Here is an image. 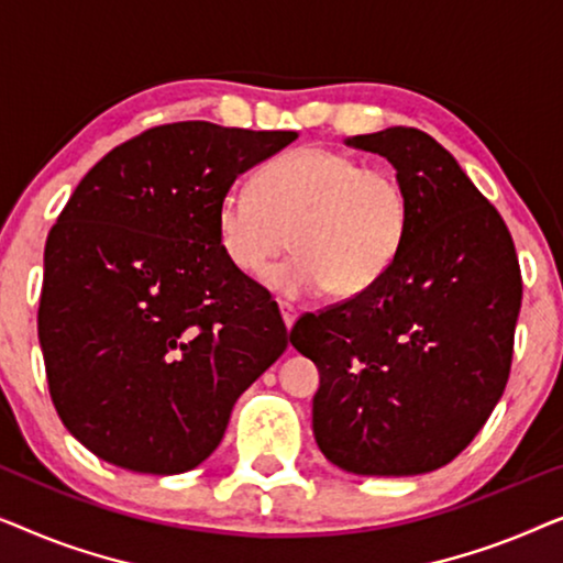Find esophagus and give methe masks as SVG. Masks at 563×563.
Masks as SVG:
<instances>
[{
    "label": "esophagus",
    "instance_id": "obj_1",
    "mask_svg": "<svg viewBox=\"0 0 563 563\" xmlns=\"http://www.w3.org/2000/svg\"><path fill=\"white\" fill-rule=\"evenodd\" d=\"M279 312H282V322H284V328L291 330V325H295V320H297V310H295V307H289V305H279Z\"/></svg>",
    "mask_w": 563,
    "mask_h": 563
}]
</instances>
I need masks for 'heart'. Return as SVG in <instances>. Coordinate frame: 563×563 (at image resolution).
<instances>
[{"label":"heart","instance_id":"b5f03b06","mask_svg":"<svg viewBox=\"0 0 563 563\" xmlns=\"http://www.w3.org/2000/svg\"><path fill=\"white\" fill-rule=\"evenodd\" d=\"M407 225L410 199L395 172L320 145L272 161L256 187H230L214 207L218 245L241 274L264 272L291 235L297 256L264 276L282 299L361 297L395 264Z\"/></svg>","mask_w":563,"mask_h":563}]
</instances>
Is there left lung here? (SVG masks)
I'll list each match as a JSON object with an SVG mask.
<instances>
[{"mask_svg": "<svg viewBox=\"0 0 563 563\" xmlns=\"http://www.w3.org/2000/svg\"><path fill=\"white\" fill-rule=\"evenodd\" d=\"M345 145L395 166L410 225L372 289L291 328V345L320 372L312 433L349 474H428L474 441L503 397L518 256L499 212L428 133L397 125Z\"/></svg>", "mask_w": 563, "mask_h": 563, "instance_id": "obj_1", "label": "left lung"}]
</instances>
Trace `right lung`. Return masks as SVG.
<instances>
[{
	"instance_id": "obj_1",
	"label": "right lung",
	"mask_w": 563,
	"mask_h": 563,
	"mask_svg": "<svg viewBox=\"0 0 563 563\" xmlns=\"http://www.w3.org/2000/svg\"><path fill=\"white\" fill-rule=\"evenodd\" d=\"M295 130L191 120L118 145L79 181L43 258L37 338L68 433L107 464H202L235 399L282 356L276 305L228 264L214 207Z\"/></svg>"
}]
</instances>
